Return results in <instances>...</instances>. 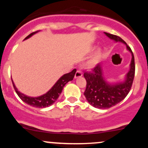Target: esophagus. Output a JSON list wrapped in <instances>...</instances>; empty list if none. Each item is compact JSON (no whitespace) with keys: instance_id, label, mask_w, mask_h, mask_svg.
Masks as SVG:
<instances>
[{"instance_id":"obj_1","label":"esophagus","mask_w":148,"mask_h":148,"mask_svg":"<svg viewBox=\"0 0 148 148\" xmlns=\"http://www.w3.org/2000/svg\"><path fill=\"white\" fill-rule=\"evenodd\" d=\"M83 76L82 72H81V71L78 70V71H76V74H75V76H74V78H75V79H78V78L81 77V76Z\"/></svg>"}]
</instances>
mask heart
I'll use <instances>...</instances> for the list:
<instances>
[{"label": "heart", "instance_id": "heart-1", "mask_svg": "<svg viewBox=\"0 0 148 148\" xmlns=\"http://www.w3.org/2000/svg\"><path fill=\"white\" fill-rule=\"evenodd\" d=\"M101 56H102V52H101V49L97 50L90 57V58L87 62V63H86L88 67L91 68V67H94L95 66L97 65V64L99 62Z\"/></svg>", "mask_w": 148, "mask_h": 148}]
</instances>
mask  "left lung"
<instances>
[{
    "label": "left lung",
    "mask_w": 148,
    "mask_h": 148,
    "mask_svg": "<svg viewBox=\"0 0 148 148\" xmlns=\"http://www.w3.org/2000/svg\"><path fill=\"white\" fill-rule=\"evenodd\" d=\"M107 37L115 42H122L126 45L127 49L132 54L130 67L123 82L110 84L105 79L101 64H98L91 72L84 73L86 80V88L84 95L86 100L92 106L101 109L111 108L126 97L133 84L135 74V63L133 52L121 37L104 33Z\"/></svg>",
    "instance_id": "8db88e82"
}]
</instances>
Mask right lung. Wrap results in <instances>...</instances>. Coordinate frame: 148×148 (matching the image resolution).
Segmentation results:
<instances>
[{
    "label": "right lung",
    "instance_id": "right-lung-1",
    "mask_svg": "<svg viewBox=\"0 0 148 148\" xmlns=\"http://www.w3.org/2000/svg\"><path fill=\"white\" fill-rule=\"evenodd\" d=\"M36 33H37V31L30 33L29 35H28V36L25 37L24 40H27V39L30 38L32 35H33L34 34ZM76 72V69H74L71 72L62 75L47 93L42 95L41 96L35 97L27 96L23 94V93L20 92L16 86H15L12 80V81L13 86H14L16 94L18 95L20 99L23 102H25V103L31 106L36 107V108H46V107L51 106L53 103L56 102V101L58 99V98L59 97L61 92H62V89H63L65 84L68 83L69 81H72L73 79H74Z\"/></svg>",
    "mask_w": 148,
    "mask_h": 148
}]
</instances>
